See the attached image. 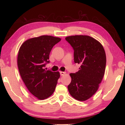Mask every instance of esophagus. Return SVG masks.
I'll return each mask as SVG.
<instances>
[{
    "label": "esophagus",
    "instance_id": "34e87169",
    "mask_svg": "<svg viewBox=\"0 0 125 125\" xmlns=\"http://www.w3.org/2000/svg\"><path fill=\"white\" fill-rule=\"evenodd\" d=\"M65 74V72H63V71H60V75L61 76H64Z\"/></svg>",
    "mask_w": 125,
    "mask_h": 125
}]
</instances>
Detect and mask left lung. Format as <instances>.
Returning <instances> with one entry per match:
<instances>
[{
    "label": "left lung",
    "instance_id": "8db88e82",
    "mask_svg": "<svg viewBox=\"0 0 125 125\" xmlns=\"http://www.w3.org/2000/svg\"><path fill=\"white\" fill-rule=\"evenodd\" d=\"M65 40L74 50V62L81 66L78 72L70 74L69 92L76 100H86L97 92L104 75L105 50L99 41L87 35L67 36Z\"/></svg>",
    "mask_w": 125,
    "mask_h": 125
}]
</instances>
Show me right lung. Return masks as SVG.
<instances>
[{
	"label": "right lung",
	"mask_w": 125,
	"mask_h": 125,
	"mask_svg": "<svg viewBox=\"0 0 125 125\" xmlns=\"http://www.w3.org/2000/svg\"><path fill=\"white\" fill-rule=\"evenodd\" d=\"M61 39L50 35L30 39L21 46L18 55V67L23 83L31 94L43 100L54 93L60 73L47 70L49 54Z\"/></svg>",
	"instance_id": "obj_1"
}]
</instances>
